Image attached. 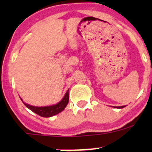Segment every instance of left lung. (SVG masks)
Returning a JSON list of instances; mask_svg holds the SVG:
<instances>
[{
  "instance_id": "8db88e82",
  "label": "left lung",
  "mask_w": 152,
  "mask_h": 152,
  "mask_svg": "<svg viewBox=\"0 0 152 152\" xmlns=\"http://www.w3.org/2000/svg\"><path fill=\"white\" fill-rule=\"evenodd\" d=\"M125 107H126V105L125 106H121V107H114L115 108H118V109H122Z\"/></svg>"
}]
</instances>
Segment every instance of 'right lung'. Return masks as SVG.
Masks as SVG:
<instances>
[{
  "label": "right lung",
  "mask_w": 152,
  "mask_h": 152,
  "mask_svg": "<svg viewBox=\"0 0 152 152\" xmlns=\"http://www.w3.org/2000/svg\"><path fill=\"white\" fill-rule=\"evenodd\" d=\"M20 99L23 102V103L24 104V105L27 108H28L29 110H31L32 112L39 115L41 117L49 118L55 115H57L58 113H61V112L65 110V108L66 107L69 102V89L67 90L66 93H65L64 97L62 99V100L59 102H58L57 104L53 105L45 106V107H35V106L30 105L28 104L23 102V101L22 100L21 98Z\"/></svg>",
  "instance_id": "right-lung-1"
}]
</instances>
